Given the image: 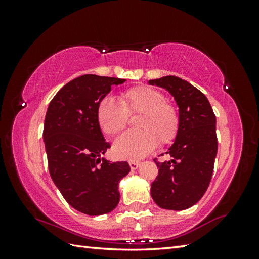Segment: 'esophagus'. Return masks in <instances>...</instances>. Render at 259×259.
Listing matches in <instances>:
<instances>
[{"label": "esophagus", "mask_w": 259, "mask_h": 259, "mask_svg": "<svg viewBox=\"0 0 259 259\" xmlns=\"http://www.w3.org/2000/svg\"><path fill=\"white\" fill-rule=\"evenodd\" d=\"M129 164H130V168L133 169V170H135V169H137L138 166L140 165V162L139 161H129Z\"/></svg>", "instance_id": "1"}]
</instances>
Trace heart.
<instances>
[{"label": "heart", "instance_id": "b5f03b06", "mask_svg": "<svg viewBox=\"0 0 259 259\" xmlns=\"http://www.w3.org/2000/svg\"><path fill=\"white\" fill-rule=\"evenodd\" d=\"M120 103L105 97L98 103L97 122L107 136H115L129 123V116L138 115L137 130L122 135L114 143V154L120 159L138 160L160 146L171 144L181 128L177 106L165 100L162 91L148 85H135L122 91Z\"/></svg>", "mask_w": 259, "mask_h": 259}]
</instances>
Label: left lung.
I'll return each mask as SVG.
<instances>
[{
	"label": "left lung",
	"instance_id": "8db88e82",
	"mask_svg": "<svg viewBox=\"0 0 259 259\" xmlns=\"http://www.w3.org/2000/svg\"><path fill=\"white\" fill-rule=\"evenodd\" d=\"M150 84L165 88L176 99L181 114L178 136L166 152L171 160L154 159L159 174L151 194L161 208L184 210L202 198L211 181L218 148L216 115L204 94L181 77L155 78Z\"/></svg>",
	"mask_w": 259,
	"mask_h": 259
}]
</instances>
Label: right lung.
<instances>
[{"mask_svg":"<svg viewBox=\"0 0 259 259\" xmlns=\"http://www.w3.org/2000/svg\"><path fill=\"white\" fill-rule=\"evenodd\" d=\"M124 78L94 74L74 78L56 94L46 114L43 138L52 181L77 211L98 216L116 207L126 161L104 160L111 144L97 122L98 103Z\"/></svg>","mask_w":259,"mask_h":259,"instance_id":"right-lung-1","label":"right lung"}]
</instances>
